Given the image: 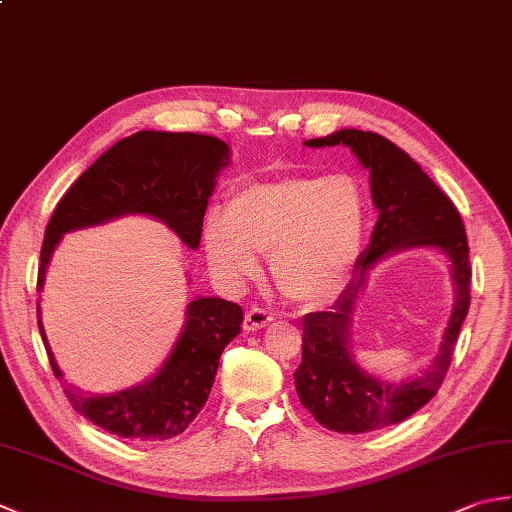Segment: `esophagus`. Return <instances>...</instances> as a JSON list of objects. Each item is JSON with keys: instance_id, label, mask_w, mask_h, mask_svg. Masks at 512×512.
Here are the masks:
<instances>
[{"instance_id": "obj_1", "label": "esophagus", "mask_w": 512, "mask_h": 512, "mask_svg": "<svg viewBox=\"0 0 512 512\" xmlns=\"http://www.w3.org/2000/svg\"><path fill=\"white\" fill-rule=\"evenodd\" d=\"M275 317L273 314H270L266 308H259V306H255V308H250L248 312H246V317H244V330L246 332H255V330H262V328H266V325L273 321Z\"/></svg>"}]
</instances>
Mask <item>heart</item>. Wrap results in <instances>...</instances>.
Listing matches in <instances>:
<instances>
[{
    "label": "heart",
    "instance_id": "1",
    "mask_svg": "<svg viewBox=\"0 0 512 512\" xmlns=\"http://www.w3.org/2000/svg\"><path fill=\"white\" fill-rule=\"evenodd\" d=\"M365 226V189L352 173L286 176L237 187L224 220L206 222L204 248L231 284L255 279L254 253H270V275L281 295L314 308L339 295L361 253Z\"/></svg>",
    "mask_w": 512,
    "mask_h": 512
}]
</instances>
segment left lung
I'll list each match as a JSON object with an SVG mask.
<instances>
[{"label":"left lung","mask_w":512,"mask_h":512,"mask_svg":"<svg viewBox=\"0 0 512 512\" xmlns=\"http://www.w3.org/2000/svg\"><path fill=\"white\" fill-rule=\"evenodd\" d=\"M308 147H350L369 169V187L378 209L372 242L358 257L354 279L328 312L303 317L301 365L295 385L301 405L325 429L367 433L413 416L438 394L449 372L453 347L471 306V264L464 222L427 173L385 136L361 129H341L325 138L306 140ZM440 247L452 259L456 303L441 350L420 377L400 384L376 381L358 368L349 352L351 310L364 277L380 258L405 247Z\"/></svg>","instance_id":"left-lung-1"}]
</instances>
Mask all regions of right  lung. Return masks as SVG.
Segmentation results:
<instances>
[{
  "mask_svg": "<svg viewBox=\"0 0 512 512\" xmlns=\"http://www.w3.org/2000/svg\"><path fill=\"white\" fill-rule=\"evenodd\" d=\"M228 154L231 149L224 140L191 132H136L118 140L81 173L54 209L41 246L37 292L43 288L52 250L63 233L112 217L151 215L165 222L189 248H198L206 204L217 173L228 165ZM184 317L187 323L169 358L147 383L110 396H90L63 380L70 405L96 427L127 440L180 436L209 398L220 356L239 334L244 312L233 301L198 297L189 303ZM37 321L52 372L61 380L63 374L43 332L39 303Z\"/></svg>",
  "mask_w": 512,
  "mask_h": 512,
  "instance_id": "right-lung-1",
  "label": "right lung"
}]
</instances>
